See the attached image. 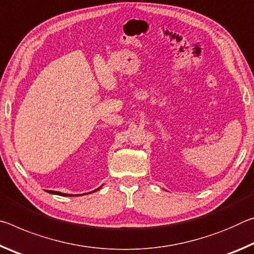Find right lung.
<instances>
[{"instance_id": "add662e5", "label": "right lung", "mask_w": 254, "mask_h": 254, "mask_svg": "<svg viewBox=\"0 0 254 254\" xmlns=\"http://www.w3.org/2000/svg\"><path fill=\"white\" fill-rule=\"evenodd\" d=\"M100 188H101V187H99L98 189H95L94 191H97V190H99ZM94 191H91V192H94ZM47 192H49V193H55V194H58V196H64V197H66V196H74V194H68V193H63V192H60V191H47ZM91 192H89V193H91ZM84 194V193H83Z\"/></svg>"}]
</instances>
